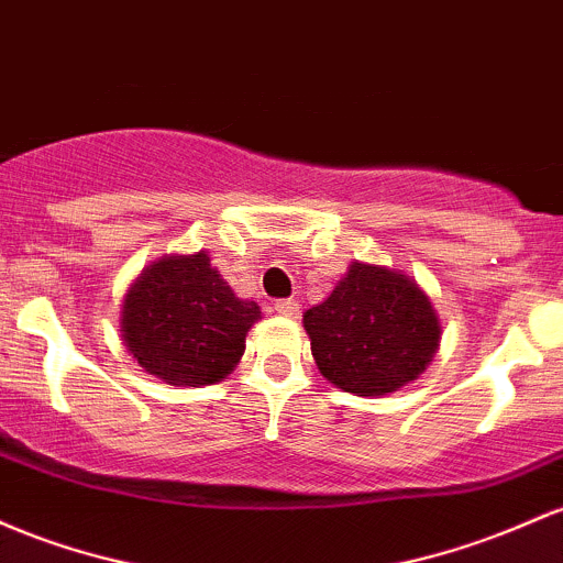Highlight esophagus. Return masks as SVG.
I'll use <instances>...</instances> for the list:
<instances>
[{
	"label": "esophagus",
	"mask_w": 563,
	"mask_h": 563,
	"mask_svg": "<svg viewBox=\"0 0 563 563\" xmlns=\"http://www.w3.org/2000/svg\"><path fill=\"white\" fill-rule=\"evenodd\" d=\"M274 311L279 316H287V319H298L300 316V302L298 300H276L274 302Z\"/></svg>",
	"instance_id": "34e87169"
}]
</instances>
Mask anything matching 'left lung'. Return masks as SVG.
I'll return each instance as SVG.
<instances>
[{"mask_svg": "<svg viewBox=\"0 0 563 563\" xmlns=\"http://www.w3.org/2000/svg\"><path fill=\"white\" fill-rule=\"evenodd\" d=\"M313 362L334 388L385 396L415 383L441 345V319L412 276L353 261L330 298L302 316Z\"/></svg>", "mask_w": 563, "mask_h": 563, "instance_id": "1", "label": "left lung"}]
</instances>
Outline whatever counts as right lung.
<instances>
[{
  "label": "right lung",
  "instance_id": "1",
  "mask_svg": "<svg viewBox=\"0 0 563 563\" xmlns=\"http://www.w3.org/2000/svg\"><path fill=\"white\" fill-rule=\"evenodd\" d=\"M261 319L255 300L236 298L205 250L145 265L124 292L119 332L143 372L178 388L229 377Z\"/></svg>",
  "mask_w": 563,
  "mask_h": 563
}]
</instances>
